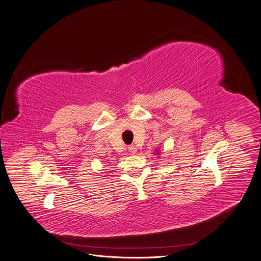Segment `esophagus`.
Listing matches in <instances>:
<instances>
[{"label":"esophagus","instance_id":"esophagus-1","mask_svg":"<svg viewBox=\"0 0 261 261\" xmlns=\"http://www.w3.org/2000/svg\"><path fill=\"white\" fill-rule=\"evenodd\" d=\"M128 151L130 152V153H132V154H134V153H136V151H137V149H136V147L134 146V145H131V146H129L128 147Z\"/></svg>","mask_w":261,"mask_h":261}]
</instances>
